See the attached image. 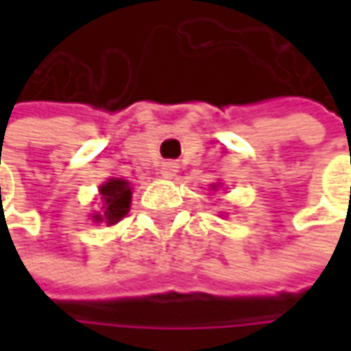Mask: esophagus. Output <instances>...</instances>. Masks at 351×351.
<instances>
[{
	"label": "esophagus",
	"mask_w": 351,
	"mask_h": 351,
	"mask_svg": "<svg viewBox=\"0 0 351 351\" xmlns=\"http://www.w3.org/2000/svg\"><path fill=\"white\" fill-rule=\"evenodd\" d=\"M176 171H178V164H176V162H164V164H162V168H160V173H162L164 178H171V176H176Z\"/></svg>",
	"instance_id": "1"
}]
</instances>
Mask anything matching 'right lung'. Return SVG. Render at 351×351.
I'll return each instance as SVG.
<instances>
[{"mask_svg": "<svg viewBox=\"0 0 351 351\" xmlns=\"http://www.w3.org/2000/svg\"><path fill=\"white\" fill-rule=\"evenodd\" d=\"M101 199H103V209L105 213L103 215H97L95 221H105L109 224L119 223L125 215L128 213V207H130V187H128V182L121 180V178H113L109 182L101 185Z\"/></svg>", "mask_w": 351, "mask_h": 351, "instance_id": "1", "label": "right lung"}]
</instances>
